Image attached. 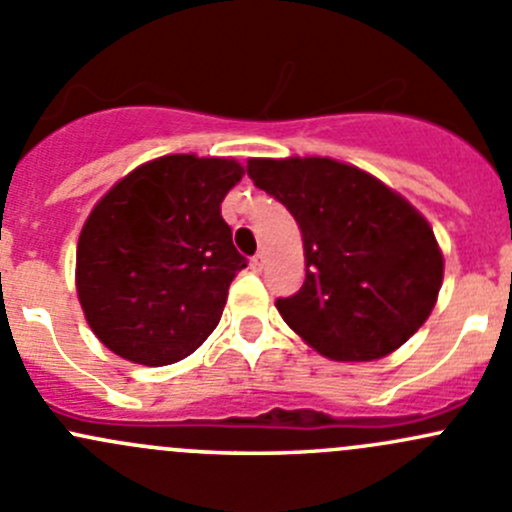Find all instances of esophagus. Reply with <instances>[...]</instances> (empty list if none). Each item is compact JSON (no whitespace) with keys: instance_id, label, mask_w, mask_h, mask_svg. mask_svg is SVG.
Listing matches in <instances>:
<instances>
[{"instance_id":"34e87169","label":"esophagus","mask_w":512,"mask_h":512,"mask_svg":"<svg viewBox=\"0 0 512 512\" xmlns=\"http://www.w3.org/2000/svg\"><path fill=\"white\" fill-rule=\"evenodd\" d=\"M250 267H252V272H262V267H265V255H262V252H257V255L250 260Z\"/></svg>"}]
</instances>
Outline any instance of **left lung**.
I'll return each mask as SVG.
<instances>
[{
    "label": "left lung",
    "mask_w": 512,
    "mask_h": 512,
    "mask_svg": "<svg viewBox=\"0 0 512 512\" xmlns=\"http://www.w3.org/2000/svg\"><path fill=\"white\" fill-rule=\"evenodd\" d=\"M247 175L302 230L304 285L275 302L289 329L334 361H374L409 342L443 282V255L414 205L332 158H250Z\"/></svg>",
    "instance_id": "1"
}]
</instances>
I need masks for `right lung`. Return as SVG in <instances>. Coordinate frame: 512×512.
Instances as JSON below:
<instances>
[{
	"label": "right lung",
	"instance_id": "1",
	"mask_svg": "<svg viewBox=\"0 0 512 512\" xmlns=\"http://www.w3.org/2000/svg\"><path fill=\"white\" fill-rule=\"evenodd\" d=\"M240 178L235 160L180 153L138 165L98 200L76 247V292L113 354L173 364L218 327L247 267L220 215Z\"/></svg>",
	"mask_w": 512,
	"mask_h": 512
}]
</instances>
